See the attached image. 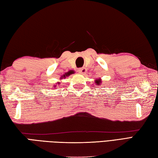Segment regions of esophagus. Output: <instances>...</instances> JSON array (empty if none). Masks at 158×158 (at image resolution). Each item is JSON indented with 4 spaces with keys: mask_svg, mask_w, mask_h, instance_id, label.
Masks as SVG:
<instances>
[{
    "mask_svg": "<svg viewBox=\"0 0 158 158\" xmlns=\"http://www.w3.org/2000/svg\"><path fill=\"white\" fill-rule=\"evenodd\" d=\"M78 71H79V73L80 74H84L85 73H86L87 70H86V68H79Z\"/></svg>",
    "mask_w": 158,
    "mask_h": 158,
    "instance_id": "1",
    "label": "esophagus"
}]
</instances>
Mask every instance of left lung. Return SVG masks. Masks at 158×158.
Returning a JSON list of instances; mask_svg holds the SVG:
<instances>
[{
	"instance_id": "left-lung-1",
	"label": "left lung",
	"mask_w": 158,
	"mask_h": 158,
	"mask_svg": "<svg viewBox=\"0 0 158 158\" xmlns=\"http://www.w3.org/2000/svg\"><path fill=\"white\" fill-rule=\"evenodd\" d=\"M94 83H95V84H96L97 85H100V84H101V83H102V81H101V79H99L96 80V81H94Z\"/></svg>"
}]
</instances>
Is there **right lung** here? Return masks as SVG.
<instances>
[{
	"instance_id": "1",
	"label": "right lung",
	"mask_w": 158,
	"mask_h": 158,
	"mask_svg": "<svg viewBox=\"0 0 158 158\" xmlns=\"http://www.w3.org/2000/svg\"><path fill=\"white\" fill-rule=\"evenodd\" d=\"M70 74H71V73H70V72H68V73H65V74H64V75H63V77H62V78H63V77H64V78H65V77H68V76H69ZM58 84H59V83H58ZM55 86H56V85H55Z\"/></svg>"
}]
</instances>
